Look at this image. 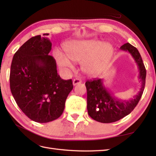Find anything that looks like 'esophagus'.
Listing matches in <instances>:
<instances>
[{
  "label": "esophagus",
  "instance_id": "34e87169",
  "mask_svg": "<svg viewBox=\"0 0 156 156\" xmlns=\"http://www.w3.org/2000/svg\"><path fill=\"white\" fill-rule=\"evenodd\" d=\"M81 82H82V80L79 78H75L72 81V83H73V85H74V86H76V85H77L78 84H80Z\"/></svg>",
  "mask_w": 156,
  "mask_h": 156
}]
</instances>
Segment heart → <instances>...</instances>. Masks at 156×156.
I'll return each instance as SVG.
<instances>
[{
  "label": "heart",
  "mask_w": 156,
  "mask_h": 156,
  "mask_svg": "<svg viewBox=\"0 0 156 156\" xmlns=\"http://www.w3.org/2000/svg\"><path fill=\"white\" fill-rule=\"evenodd\" d=\"M66 54L56 49L54 55L62 69L74 68L73 61L82 62V68L88 74H98L102 66L108 61L112 54V47L108 43H102L95 39L76 40L66 44Z\"/></svg>",
  "instance_id": "obj_1"
}]
</instances>
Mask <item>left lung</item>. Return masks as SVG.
<instances>
[{
	"label": "left lung",
	"instance_id": "left-lung-1",
	"mask_svg": "<svg viewBox=\"0 0 156 156\" xmlns=\"http://www.w3.org/2000/svg\"><path fill=\"white\" fill-rule=\"evenodd\" d=\"M120 49L129 52L136 62L140 71L139 78L141 82L140 90L130 100H119L105 87L102 79L87 80L85 85L87 90L88 113L94 120L103 123L117 121L131 113L138 104L144 90L146 69L140 52L129 43L122 45Z\"/></svg>",
	"mask_w": 156,
	"mask_h": 156
}]
</instances>
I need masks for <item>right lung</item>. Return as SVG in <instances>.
Listing matches in <instances>:
<instances>
[{
    "label": "right lung",
    "mask_w": 156,
    "mask_h": 156,
    "mask_svg": "<svg viewBox=\"0 0 156 156\" xmlns=\"http://www.w3.org/2000/svg\"><path fill=\"white\" fill-rule=\"evenodd\" d=\"M51 49L48 38L31 37L15 54L10 72V88L16 104L29 119L41 123L60 117L73 89L71 79L63 80L58 74L55 59L49 55Z\"/></svg>",
    "instance_id": "right-lung-1"
}]
</instances>
